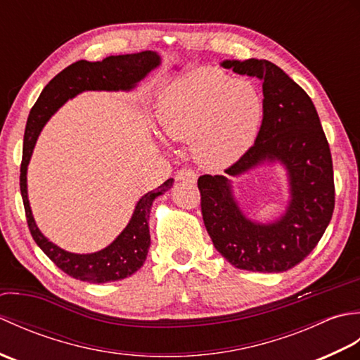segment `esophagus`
<instances>
[{
	"instance_id": "1",
	"label": "esophagus",
	"mask_w": 360,
	"mask_h": 360,
	"mask_svg": "<svg viewBox=\"0 0 360 360\" xmlns=\"http://www.w3.org/2000/svg\"><path fill=\"white\" fill-rule=\"evenodd\" d=\"M196 179H198V174L193 170H190V168H182V170L176 173V181H188L195 184Z\"/></svg>"
}]
</instances>
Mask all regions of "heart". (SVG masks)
<instances>
[{
	"label": "heart",
	"mask_w": 360,
	"mask_h": 360,
	"mask_svg": "<svg viewBox=\"0 0 360 360\" xmlns=\"http://www.w3.org/2000/svg\"><path fill=\"white\" fill-rule=\"evenodd\" d=\"M262 119L258 89L213 68L174 80L158 105L160 133L176 142H192L196 159L212 168L235 162L254 142Z\"/></svg>",
	"instance_id": "b5f03b06"
}]
</instances>
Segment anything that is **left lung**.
I'll list each match as a JSON object with an SVG mask.
<instances>
[{
    "mask_svg": "<svg viewBox=\"0 0 360 360\" xmlns=\"http://www.w3.org/2000/svg\"><path fill=\"white\" fill-rule=\"evenodd\" d=\"M221 66L263 83V120L254 145L226 176L198 179L204 226L213 246L243 271L283 272L311 254L334 210L330 145L316 106L289 75L267 60H224ZM267 163L287 172L290 200L280 217L250 220L239 207L232 177Z\"/></svg>",
    "mask_w": 360,
    "mask_h": 360,
    "instance_id": "1",
    "label": "left lung"
}]
</instances>
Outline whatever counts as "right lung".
<instances>
[{"instance_id":"right-lung-1","label":"right lung","mask_w":360,"mask_h":360,"mask_svg":"<svg viewBox=\"0 0 360 360\" xmlns=\"http://www.w3.org/2000/svg\"><path fill=\"white\" fill-rule=\"evenodd\" d=\"M160 65V56L155 51H142L125 56H110L102 62L79 60L57 74L41 91L40 97L29 112L22 160L20 173V190L25 204L30 235L46 255L65 274L88 283H110L124 280L139 271L150 249V212L156 198L173 187V179L145 193L137 201L131 218L108 246L91 252L74 254L49 241L38 229L27 196V165L32 158L35 143L46 125L58 108L85 91H131Z\"/></svg>"}]
</instances>
